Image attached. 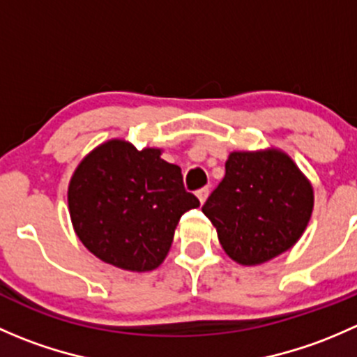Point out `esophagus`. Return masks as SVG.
<instances>
[{"label": "esophagus", "instance_id": "34e87169", "mask_svg": "<svg viewBox=\"0 0 357 357\" xmlns=\"http://www.w3.org/2000/svg\"><path fill=\"white\" fill-rule=\"evenodd\" d=\"M197 197H199L200 204H204V202L207 200V197H208V188H207V186H205V188H200L199 192H197Z\"/></svg>", "mask_w": 357, "mask_h": 357}]
</instances>
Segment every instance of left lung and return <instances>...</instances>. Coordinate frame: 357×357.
I'll return each instance as SVG.
<instances>
[{
	"mask_svg": "<svg viewBox=\"0 0 357 357\" xmlns=\"http://www.w3.org/2000/svg\"><path fill=\"white\" fill-rule=\"evenodd\" d=\"M312 205L307 178L285 152L271 149L229 153L225 178L202 212L233 261L257 266L298 242Z\"/></svg>",
	"mask_w": 357,
	"mask_h": 357,
	"instance_id": "8db88e82",
	"label": "left lung"
}]
</instances>
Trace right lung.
Instances as JSON below:
<instances>
[{
	"label": "right lung",
	"mask_w": 357,
	"mask_h": 357,
	"mask_svg": "<svg viewBox=\"0 0 357 357\" xmlns=\"http://www.w3.org/2000/svg\"><path fill=\"white\" fill-rule=\"evenodd\" d=\"M162 150H136L110 139L88 153L68 185L75 235L91 254L128 271H152L164 262L179 219L200 205L183 185L181 167Z\"/></svg>",
	"instance_id": "right-lung-1"
}]
</instances>
